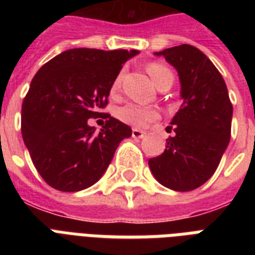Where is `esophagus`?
I'll use <instances>...</instances> for the list:
<instances>
[{"mask_svg":"<svg viewBox=\"0 0 255 255\" xmlns=\"http://www.w3.org/2000/svg\"><path fill=\"white\" fill-rule=\"evenodd\" d=\"M144 135H145V132L141 131V129H132V137L133 139H143Z\"/></svg>","mask_w":255,"mask_h":255,"instance_id":"1","label":"esophagus"}]
</instances>
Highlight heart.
<instances>
[{
    "label": "heart",
    "instance_id": "heart-1",
    "mask_svg": "<svg viewBox=\"0 0 255 255\" xmlns=\"http://www.w3.org/2000/svg\"><path fill=\"white\" fill-rule=\"evenodd\" d=\"M148 73L152 77L156 86L163 83L165 81L173 82V73L168 66L159 63V62H152L147 67ZM120 82H122V74H119L115 78V81L112 83V91L115 92L119 90ZM118 118H119L123 123L131 126L135 128H141L151 123L153 120L159 119V111L153 107H144L140 104L128 103L124 104L123 107L118 110Z\"/></svg>",
    "mask_w": 255,
    "mask_h": 255
}]
</instances>
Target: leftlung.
Segmentation results:
<instances>
[{"instance_id":"left-lung-1","label":"left lung","mask_w":255,"mask_h":255,"mask_svg":"<svg viewBox=\"0 0 255 255\" xmlns=\"http://www.w3.org/2000/svg\"><path fill=\"white\" fill-rule=\"evenodd\" d=\"M156 55L177 70L182 104L170 122L174 136L148 164L161 185L188 192L205 184L217 169L229 144L233 106L222 75L197 47L174 46Z\"/></svg>"}]
</instances>
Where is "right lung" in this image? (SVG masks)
Segmentation results:
<instances>
[{
  "label": "right lung",
  "instance_id": "1",
  "mask_svg": "<svg viewBox=\"0 0 255 255\" xmlns=\"http://www.w3.org/2000/svg\"><path fill=\"white\" fill-rule=\"evenodd\" d=\"M137 50L71 49L38 70L22 103L21 131L41 177L54 189L78 192L94 185L119 143L132 135L127 124L102 112L123 63ZM104 115L99 134L87 120Z\"/></svg>",
  "mask_w": 255,
  "mask_h": 255
}]
</instances>
